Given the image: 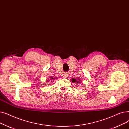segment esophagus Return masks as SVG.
I'll use <instances>...</instances> for the list:
<instances>
[{
  "instance_id": "obj_1",
  "label": "esophagus",
  "mask_w": 129,
  "mask_h": 129,
  "mask_svg": "<svg viewBox=\"0 0 129 129\" xmlns=\"http://www.w3.org/2000/svg\"><path fill=\"white\" fill-rule=\"evenodd\" d=\"M64 78H68V75L67 74V73H64Z\"/></svg>"
}]
</instances>
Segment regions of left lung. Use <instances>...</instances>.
Wrapping results in <instances>:
<instances>
[{"instance_id": "8db88e82", "label": "left lung", "mask_w": 129, "mask_h": 129, "mask_svg": "<svg viewBox=\"0 0 129 129\" xmlns=\"http://www.w3.org/2000/svg\"><path fill=\"white\" fill-rule=\"evenodd\" d=\"M71 81H72V82H77V83H80V80L79 78H78V79H77V78H76V79L72 78V79H71Z\"/></svg>"}]
</instances>
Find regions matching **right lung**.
<instances>
[{
    "instance_id": "obj_1",
    "label": "right lung",
    "mask_w": 129,
    "mask_h": 129,
    "mask_svg": "<svg viewBox=\"0 0 129 129\" xmlns=\"http://www.w3.org/2000/svg\"><path fill=\"white\" fill-rule=\"evenodd\" d=\"M50 80H53V79H57V78L53 77H50ZM48 81H49V80H48Z\"/></svg>"
}]
</instances>
